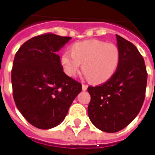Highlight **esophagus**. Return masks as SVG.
Segmentation results:
<instances>
[{
  "label": "esophagus",
  "instance_id": "34e87169",
  "mask_svg": "<svg viewBox=\"0 0 155 155\" xmlns=\"http://www.w3.org/2000/svg\"><path fill=\"white\" fill-rule=\"evenodd\" d=\"M87 87H88V86H87V84H84L82 85V88H83V90H84V91H85V90H87Z\"/></svg>",
  "mask_w": 155,
  "mask_h": 155
}]
</instances>
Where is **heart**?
Masks as SVG:
<instances>
[{
	"label": "heart",
	"instance_id": "heart-1",
	"mask_svg": "<svg viewBox=\"0 0 155 155\" xmlns=\"http://www.w3.org/2000/svg\"><path fill=\"white\" fill-rule=\"evenodd\" d=\"M120 58V50L117 45L92 39L74 43L71 52L63 53L61 63L69 76H74L83 64V72L88 80L102 84L114 75Z\"/></svg>",
	"mask_w": 155,
	"mask_h": 155
}]
</instances>
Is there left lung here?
Wrapping results in <instances>:
<instances>
[{"label": "left lung", "instance_id": "1", "mask_svg": "<svg viewBox=\"0 0 155 155\" xmlns=\"http://www.w3.org/2000/svg\"><path fill=\"white\" fill-rule=\"evenodd\" d=\"M117 36L120 58L114 75L98 86H89L87 113L92 123L104 132L115 133L126 127L141 110L146 96L147 72L137 47Z\"/></svg>", "mask_w": 155, "mask_h": 155}]
</instances>
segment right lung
Wrapping results in <instances>:
<instances>
[{
    "mask_svg": "<svg viewBox=\"0 0 155 155\" xmlns=\"http://www.w3.org/2000/svg\"><path fill=\"white\" fill-rule=\"evenodd\" d=\"M52 33L23 43L11 71L13 97L20 113L42 130L55 127L68 114L82 84L63 72L57 52L71 39Z\"/></svg>",
    "mask_w": 155,
    "mask_h": 155,
    "instance_id": "obj_1",
    "label": "right lung"
}]
</instances>
